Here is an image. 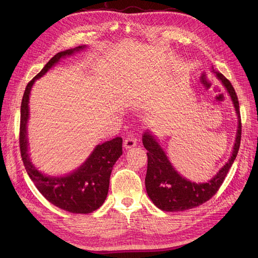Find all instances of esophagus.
Wrapping results in <instances>:
<instances>
[{
    "mask_svg": "<svg viewBox=\"0 0 258 258\" xmlns=\"http://www.w3.org/2000/svg\"><path fill=\"white\" fill-rule=\"evenodd\" d=\"M123 145H124V147L126 148V150H130V148H132V147H135L137 145V140L134 138V136L133 135H127V137L125 138V140H124V142H123Z\"/></svg>",
    "mask_w": 258,
    "mask_h": 258,
    "instance_id": "esophagus-1",
    "label": "esophagus"
}]
</instances>
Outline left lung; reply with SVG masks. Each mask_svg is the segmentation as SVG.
Returning <instances> with one entry per match:
<instances>
[{"label": "left lung", "mask_w": 258, "mask_h": 258, "mask_svg": "<svg viewBox=\"0 0 258 258\" xmlns=\"http://www.w3.org/2000/svg\"><path fill=\"white\" fill-rule=\"evenodd\" d=\"M212 72L221 80L232 99L237 115V132L231 157L227 163L206 183H195L185 179L173 168L163 148L151 131H145L142 142L147 151V171L145 177L146 192L154 204L167 212L184 211L198 207L210 200L223 184L226 175L237 156L241 138L239 103L231 83L220 72Z\"/></svg>", "instance_id": "obj_1"}]
</instances>
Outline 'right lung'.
<instances>
[{
  "label": "right lung",
  "mask_w": 258,
  "mask_h": 258,
  "mask_svg": "<svg viewBox=\"0 0 258 258\" xmlns=\"http://www.w3.org/2000/svg\"><path fill=\"white\" fill-rule=\"evenodd\" d=\"M86 46L58 52L54 55L31 81L27 85L21 104L20 148L24 166L38 191L56 207L72 213H91L97 210L106 199L110 177L114 164L122 155V138L116 137L98 144L92 154L73 172L63 177L46 175L32 164L29 158V143L27 123L29 119V95L34 81L45 75L60 58L69 56Z\"/></svg>",
  "instance_id": "obj_1"
}]
</instances>
